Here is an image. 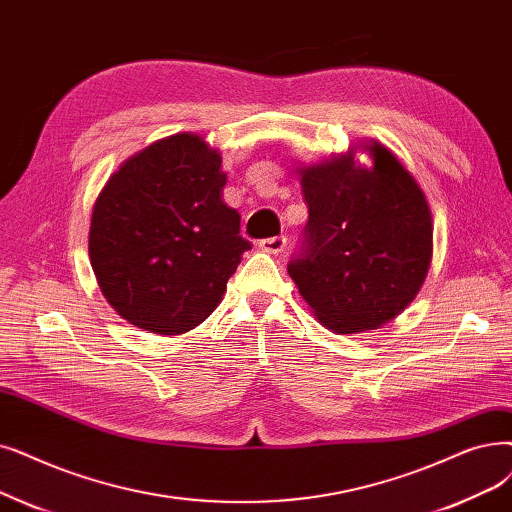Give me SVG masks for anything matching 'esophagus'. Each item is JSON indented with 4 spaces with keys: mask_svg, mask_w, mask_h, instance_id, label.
Masks as SVG:
<instances>
[{
    "mask_svg": "<svg viewBox=\"0 0 512 512\" xmlns=\"http://www.w3.org/2000/svg\"><path fill=\"white\" fill-rule=\"evenodd\" d=\"M286 247V238L284 236H272V238H263L259 242V249L265 251V253H272V255H278L282 253Z\"/></svg>",
    "mask_w": 512,
    "mask_h": 512,
    "instance_id": "1",
    "label": "esophagus"
}]
</instances>
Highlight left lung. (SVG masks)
Segmentation results:
<instances>
[{"instance_id":"obj_1","label":"left lung","mask_w":512,"mask_h":512,"mask_svg":"<svg viewBox=\"0 0 512 512\" xmlns=\"http://www.w3.org/2000/svg\"><path fill=\"white\" fill-rule=\"evenodd\" d=\"M301 167L309 209L299 255L288 263L301 297L335 332L383 326L414 301L433 257L431 209L410 171L383 144Z\"/></svg>"}]
</instances>
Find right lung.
Instances as JSON below:
<instances>
[{
	"label": "right lung",
	"instance_id": "right-lung-1",
	"mask_svg": "<svg viewBox=\"0 0 512 512\" xmlns=\"http://www.w3.org/2000/svg\"><path fill=\"white\" fill-rule=\"evenodd\" d=\"M221 154L175 133L129 157L96 198L90 261L100 291L129 324L182 335L205 322L242 253L240 215L221 201Z\"/></svg>",
	"mask_w": 512,
	"mask_h": 512
}]
</instances>
